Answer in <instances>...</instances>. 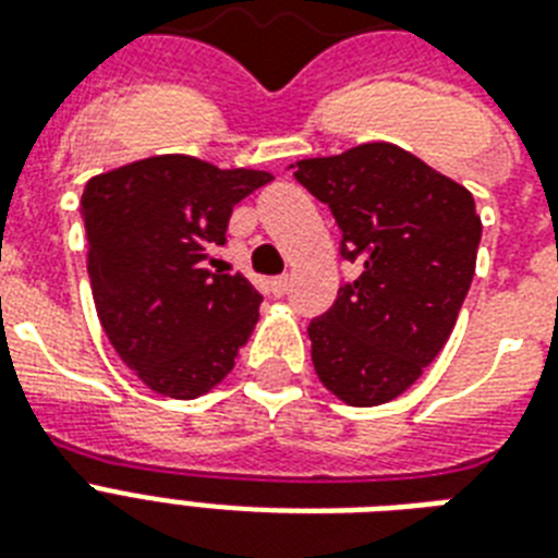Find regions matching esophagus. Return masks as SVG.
Instances as JSON below:
<instances>
[{
  "instance_id": "34e87169",
  "label": "esophagus",
  "mask_w": 558,
  "mask_h": 558,
  "mask_svg": "<svg viewBox=\"0 0 558 558\" xmlns=\"http://www.w3.org/2000/svg\"><path fill=\"white\" fill-rule=\"evenodd\" d=\"M289 292V275H280V278L271 280V295L280 298Z\"/></svg>"
}]
</instances>
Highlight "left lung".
<instances>
[{"label": "left lung", "mask_w": 558, "mask_h": 558, "mask_svg": "<svg viewBox=\"0 0 558 558\" xmlns=\"http://www.w3.org/2000/svg\"><path fill=\"white\" fill-rule=\"evenodd\" d=\"M292 168L330 205L341 257L359 266L336 304L310 322L315 373L348 405L390 402L423 376L454 330L481 243L475 199L388 142Z\"/></svg>", "instance_id": "8db88e82"}]
</instances>
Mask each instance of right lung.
Returning a JSON list of instances; mask_svg holds the SVG:
<instances>
[{
    "label": "right lung",
    "instance_id": "right-lung-1",
    "mask_svg": "<svg viewBox=\"0 0 558 558\" xmlns=\"http://www.w3.org/2000/svg\"><path fill=\"white\" fill-rule=\"evenodd\" d=\"M266 182V170H219L168 153L83 187L100 327L121 362L161 397L196 399L217 388L260 318V292L208 263L226 243L236 202Z\"/></svg>",
    "mask_w": 558,
    "mask_h": 558
}]
</instances>
